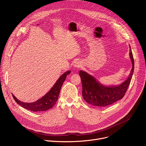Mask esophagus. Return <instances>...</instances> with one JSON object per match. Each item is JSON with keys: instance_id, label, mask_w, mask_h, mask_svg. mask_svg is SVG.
I'll list each match as a JSON object with an SVG mask.
<instances>
[{"instance_id": "34e87169", "label": "esophagus", "mask_w": 146, "mask_h": 146, "mask_svg": "<svg viewBox=\"0 0 146 146\" xmlns=\"http://www.w3.org/2000/svg\"><path fill=\"white\" fill-rule=\"evenodd\" d=\"M81 66V64L80 63V62H75L74 64V66L76 68H78Z\"/></svg>"}]
</instances>
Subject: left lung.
<instances>
[{"mask_svg": "<svg viewBox=\"0 0 146 146\" xmlns=\"http://www.w3.org/2000/svg\"><path fill=\"white\" fill-rule=\"evenodd\" d=\"M129 56L132 64L131 73L127 80L118 86L103 85L95 77L85 71L79 72L82 86V97L88 103L103 108L111 105L123 97L129 86L134 71V59L130 46Z\"/></svg>", "mask_w": 146, "mask_h": 146, "instance_id": "left-lung-1", "label": "left lung"}]
</instances>
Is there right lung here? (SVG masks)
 I'll return each instance as SVG.
<instances>
[{
    "label": "right lung",
    "mask_w": 146,
    "mask_h": 146,
    "mask_svg": "<svg viewBox=\"0 0 146 146\" xmlns=\"http://www.w3.org/2000/svg\"><path fill=\"white\" fill-rule=\"evenodd\" d=\"M71 71L68 70L62 74L53 87L50 90L43 96L42 98L38 99L36 102L32 103H25L18 100L13 94V97L15 101L21 107L32 111H44L48 110L55 105V103L58 100L60 88L62 84L65 81L67 76L70 73Z\"/></svg>",
    "instance_id": "right-lung-1"
}]
</instances>
